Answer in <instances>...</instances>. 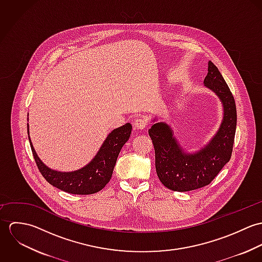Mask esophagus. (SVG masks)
Wrapping results in <instances>:
<instances>
[{
	"mask_svg": "<svg viewBox=\"0 0 262 262\" xmlns=\"http://www.w3.org/2000/svg\"><path fill=\"white\" fill-rule=\"evenodd\" d=\"M146 120L143 118H138L133 122V127L135 130H143L146 127Z\"/></svg>",
	"mask_w": 262,
	"mask_h": 262,
	"instance_id": "obj_1",
	"label": "esophagus"
}]
</instances>
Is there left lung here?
<instances>
[{
	"label": "left lung",
	"mask_w": 262,
	"mask_h": 262,
	"mask_svg": "<svg viewBox=\"0 0 262 262\" xmlns=\"http://www.w3.org/2000/svg\"><path fill=\"white\" fill-rule=\"evenodd\" d=\"M206 88L216 94L223 106V119L216 134L202 148L187 152L165 122L154 123L148 131L155 150V168L164 187L188 191L208 186L230 160L237 124L235 100L224 77L212 62H208Z\"/></svg>",
	"instance_id": "left-lung-1"
}]
</instances>
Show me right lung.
<instances>
[{
	"label": "right lung",
	"instance_id": "right-lung-1",
	"mask_svg": "<svg viewBox=\"0 0 262 262\" xmlns=\"http://www.w3.org/2000/svg\"><path fill=\"white\" fill-rule=\"evenodd\" d=\"M27 129L32 153L43 178L50 185L63 191L73 194H91L100 191L110 182L118 155L130 137L132 125L126 123L114 129L94 158L83 167L74 171H58L45 165L33 147L28 124Z\"/></svg>",
	"mask_w": 262,
	"mask_h": 262
}]
</instances>
